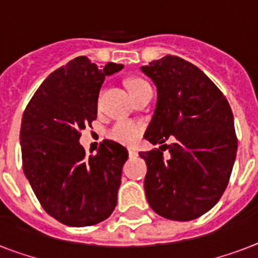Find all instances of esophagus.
Instances as JSON below:
<instances>
[{"label":"esophagus","instance_id":"34e87169","mask_svg":"<svg viewBox=\"0 0 258 258\" xmlns=\"http://www.w3.org/2000/svg\"><path fill=\"white\" fill-rule=\"evenodd\" d=\"M128 155L131 158H135V157H138V151L135 149H133V147H130L128 149Z\"/></svg>","mask_w":258,"mask_h":258}]
</instances>
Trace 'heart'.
I'll list each match as a JSON object with an SVG mask.
<instances>
[{"label":"heart","instance_id":"b5f03b06","mask_svg":"<svg viewBox=\"0 0 258 258\" xmlns=\"http://www.w3.org/2000/svg\"><path fill=\"white\" fill-rule=\"evenodd\" d=\"M145 84H147V83L145 80H142V79H133V80H130V92H135L138 88H141ZM143 130H145V125L139 123V121L119 120L108 130L107 135L112 141L120 142V143H124V145H133V143H135L141 138V135L143 134Z\"/></svg>","mask_w":258,"mask_h":258}]
</instances>
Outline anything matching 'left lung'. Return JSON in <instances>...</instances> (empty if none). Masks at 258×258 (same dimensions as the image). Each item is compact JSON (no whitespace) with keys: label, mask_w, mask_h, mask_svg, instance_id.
<instances>
[{"label":"left lung","mask_w":258,"mask_h":258,"mask_svg":"<svg viewBox=\"0 0 258 258\" xmlns=\"http://www.w3.org/2000/svg\"><path fill=\"white\" fill-rule=\"evenodd\" d=\"M157 86L158 100L145 138L159 149L139 153L147 165L146 197L167 220L191 221L220 201L237 154L233 113L206 75L167 54L141 68ZM171 137L173 143H163ZM169 150V160L163 151Z\"/></svg>","instance_id":"8db88e82"}]
</instances>
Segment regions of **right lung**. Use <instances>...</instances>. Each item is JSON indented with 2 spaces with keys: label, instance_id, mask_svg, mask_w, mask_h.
<instances>
[{
  "label": "right lung",
  "instance_id": "1",
  "mask_svg": "<svg viewBox=\"0 0 258 258\" xmlns=\"http://www.w3.org/2000/svg\"><path fill=\"white\" fill-rule=\"evenodd\" d=\"M121 68L115 62L99 68L86 56L74 58L42 82L22 115L25 176L44 210L68 226L99 224L116 206L128 151L105 139L88 155L79 139L96 119L105 76Z\"/></svg>",
  "mask_w": 258,
  "mask_h": 258
}]
</instances>
